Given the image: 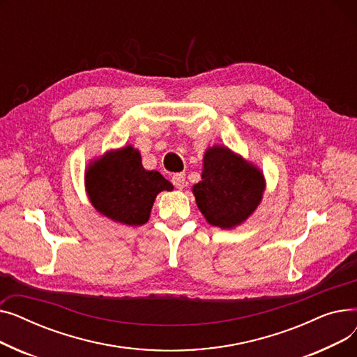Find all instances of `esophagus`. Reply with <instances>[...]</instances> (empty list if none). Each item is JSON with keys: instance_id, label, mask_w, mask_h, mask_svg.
I'll use <instances>...</instances> for the list:
<instances>
[{"instance_id": "1", "label": "esophagus", "mask_w": 357, "mask_h": 357, "mask_svg": "<svg viewBox=\"0 0 357 357\" xmlns=\"http://www.w3.org/2000/svg\"><path fill=\"white\" fill-rule=\"evenodd\" d=\"M172 183L175 185V188H178V190H182L183 186H185V175L183 174H175L174 176H172Z\"/></svg>"}]
</instances>
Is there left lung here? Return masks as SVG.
Listing matches in <instances>:
<instances>
[{
  "label": "left lung",
  "mask_w": 357,
  "mask_h": 357,
  "mask_svg": "<svg viewBox=\"0 0 357 357\" xmlns=\"http://www.w3.org/2000/svg\"><path fill=\"white\" fill-rule=\"evenodd\" d=\"M264 191V174L226 146L207 149L201 181L192 186L199 211L220 229L245 222L257 208Z\"/></svg>",
  "instance_id": "1"
}]
</instances>
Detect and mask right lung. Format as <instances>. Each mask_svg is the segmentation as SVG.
<instances>
[{"label":"right lung","mask_w":357,"mask_h":357,"mask_svg":"<svg viewBox=\"0 0 357 357\" xmlns=\"http://www.w3.org/2000/svg\"><path fill=\"white\" fill-rule=\"evenodd\" d=\"M85 188L98 213L126 226L147 222L155 198L174 185L158 171H146L133 146L111 150L88 165Z\"/></svg>","instance_id":"obj_1"}]
</instances>
